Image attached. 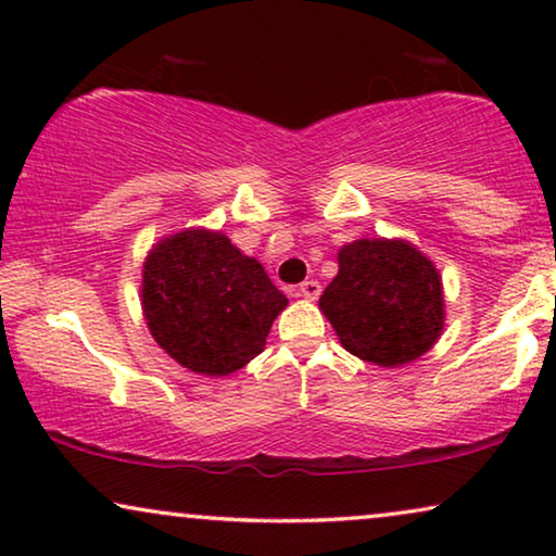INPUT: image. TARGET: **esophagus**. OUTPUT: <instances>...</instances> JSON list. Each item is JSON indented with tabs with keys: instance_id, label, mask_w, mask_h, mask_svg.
I'll return each instance as SVG.
<instances>
[{
	"instance_id": "obj_1",
	"label": "esophagus",
	"mask_w": 556,
	"mask_h": 556,
	"mask_svg": "<svg viewBox=\"0 0 556 556\" xmlns=\"http://www.w3.org/2000/svg\"><path fill=\"white\" fill-rule=\"evenodd\" d=\"M299 293L303 295V299L308 301H316L318 295H321V286H318V280H303Z\"/></svg>"
}]
</instances>
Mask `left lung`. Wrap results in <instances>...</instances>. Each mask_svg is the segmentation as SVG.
I'll use <instances>...</instances> for the list:
<instances>
[{
  "mask_svg": "<svg viewBox=\"0 0 556 556\" xmlns=\"http://www.w3.org/2000/svg\"><path fill=\"white\" fill-rule=\"evenodd\" d=\"M318 308L341 346L377 367H402L443 333L440 273L407 240H354L339 250V273Z\"/></svg>",
  "mask_w": 556,
  "mask_h": 556,
  "instance_id": "left-lung-1",
  "label": "left lung"
}]
</instances>
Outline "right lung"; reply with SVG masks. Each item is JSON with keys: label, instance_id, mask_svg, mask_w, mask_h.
I'll return each mask as SVG.
<instances>
[{"label": "right lung", "instance_id": "obj_1", "mask_svg": "<svg viewBox=\"0 0 556 556\" xmlns=\"http://www.w3.org/2000/svg\"><path fill=\"white\" fill-rule=\"evenodd\" d=\"M141 306L151 337L174 362L227 377L263 352L288 299L227 235L192 227L151 248Z\"/></svg>", "mask_w": 556, "mask_h": 556}]
</instances>
